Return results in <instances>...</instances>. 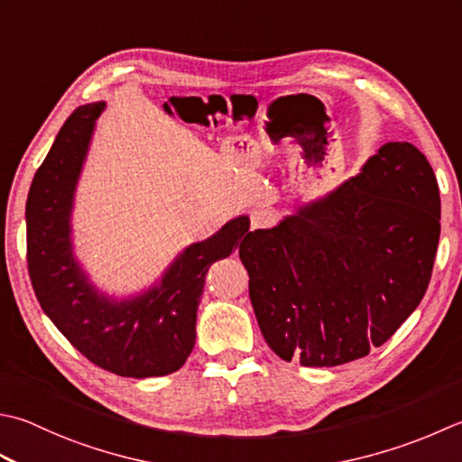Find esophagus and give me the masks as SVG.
Listing matches in <instances>:
<instances>
[{
    "mask_svg": "<svg viewBox=\"0 0 462 462\" xmlns=\"http://www.w3.org/2000/svg\"><path fill=\"white\" fill-rule=\"evenodd\" d=\"M273 212H268V210H256L254 214H252V218H250V224H252V230H256V228H268L270 224H273Z\"/></svg>",
    "mask_w": 462,
    "mask_h": 462,
    "instance_id": "34e87169",
    "label": "esophagus"
}]
</instances>
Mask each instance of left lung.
Listing matches in <instances>:
<instances>
[{"label": "left lung", "instance_id": "obj_1", "mask_svg": "<svg viewBox=\"0 0 462 462\" xmlns=\"http://www.w3.org/2000/svg\"><path fill=\"white\" fill-rule=\"evenodd\" d=\"M439 236L429 160L409 142L384 143L328 196L248 234L240 260L262 337L302 366L366 356L420 304Z\"/></svg>", "mask_w": 462, "mask_h": 462}]
</instances>
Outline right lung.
Instances as JSON below:
<instances>
[{"label":"right lung","instance_id":"obj_1","mask_svg":"<svg viewBox=\"0 0 462 462\" xmlns=\"http://www.w3.org/2000/svg\"><path fill=\"white\" fill-rule=\"evenodd\" d=\"M106 102L79 106L61 125L27 194V270L43 312L88 360L117 376H164L186 363L206 273L248 238L250 218L226 222L189 246L160 282L130 298H110L89 282L74 256L76 186Z\"/></svg>","mask_w":462,"mask_h":462}]
</instances>
